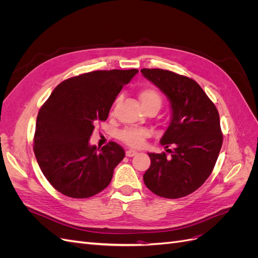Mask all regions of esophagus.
<instances>
[{
  "label": "esophagus",
  "mask_w": 258,
  "mask_h": 258,
  "mask_svg": "<svg viewBox=\"0 0 258 258\" xmlns=\"http://www.w3.org/2000/svg\"><path fill=\"white\" fill-rule=\"evenodd\" d=\"M138 153L136 151H132V150H128L126 152V156L127 157H134V156H136Z\"/></svg>",
  "instance_id": "1"
}]
</instances>
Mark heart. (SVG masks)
Segmentation results:
<instances>
[{
  "instance_id": "heart-1",
  "label": "heart",
  "mask_w": 258,
  "mask_h": 258,
  "mask_svg": "<svg viewBox=\"0 0 258 258\" xmlns=\"http://www.w3.org/2000/svg\"><path fill=\"white\" fill-rule=\"evenodd\" d=\"M140 100L145 110L152 106H161V98L158 91L152 88L146 87L140 91ZM151 136V131L146 128H126L119 134V139L121 141L132 148H140L145 143V140Z\"/></svg>"
}]
</instances>
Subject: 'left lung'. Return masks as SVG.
<instances>
[{
    "label": "left lung",
    "mask_w": 258,
    "mask_h": 258,
    "mask_svg": "<svg viewBox=\"0 0 258 258\" xmlns=\"http://www.w3.org/2000/svg\"><path fill=\"white\" fill-rule=\"evenodd\" d=\"M141 72L168 97L172 110L170 126L160 140L170 156L148 153L151 166L143 181L157 196L185 197L212 173L223 144L220 115L204 89L189 77L161 69Z\"/></svg>",
    "instance_id": "8db88e82"
}]
</instances>
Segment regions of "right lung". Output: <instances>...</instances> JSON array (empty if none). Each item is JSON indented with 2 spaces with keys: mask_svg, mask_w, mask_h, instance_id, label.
<instances>
[{
  "mask_svg": "<svg viewBox=\"0 0 258 258\" xmlns=\"http://www.w3.org/2000/svg\"><path fill=\"white\" fill-rule=\"evenodd\" d=\"M139 71L111 70L84 73L60 83L37 114L33 151L54 189L71 198H89L111 183L123 148L108 142L89 145L95 124L105 121L124 85Z\"/></svg>",
  "mask_w": 258,
  "mask_h": 258,
  "instance_id": "1",
  "label": "right lung"
}]
</instances>
